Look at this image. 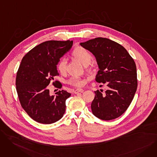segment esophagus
I'll return each instance as SVG.
<instances>
[{
  "label": "esophagus",
  "instance_id": "obj_1",
  "mask_svg": "<svg viewBox=\"0 0 157 157\" xmlns=\"http://www.w3.org/2000/svg\"><path fill=\"white\" fill-rule=\"evenodd\" d=\"M83 91H84V90L83 89H76V90H74V93L75 94H78L79 92H83Z\"/></svg>",
  "mask_w": 157,
  "mask_h": 157
}]
</instances>
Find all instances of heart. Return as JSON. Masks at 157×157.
I'll use <instances>...</instances> for the list:
<instances>
[{
    "instance_id": "b5f03b06",
    "label": "heart",
    "mask_w": 157,
    "mask_h": 157,
    "mask_svg": "<svg viewBox=\"0 0 157 157\" xmlns=\"http://www.w3.org/2000/svg\"><path fill=\"white\" fill-rule=\"evenodd\" d=\"M71 55L73 59H76L82 65L85 66L88 71H93L94 67V65L92 62L93 56L88 49L82 46H77L74 49ZM56 69L60 74H64L67 71V62L66 60L65 59H61L56 65ZM68 83L69 85L74 86L81 87L85 85V81L79 78L72 77L69 80Z\"/></svg>"
}]
</instances>
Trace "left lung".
<instances>
[{
	"instance_id": "obj_1",
	"label": "left lung",
	"mask_w": 157,
	"mask_h": 157,
	"mask_svg": "<svg viewBox=\"0 0 157 157\" xmlns=\"http://www.w3.org/2000/svg\"><path fill=\"white\" fill-rule=\"evenodd\" d=\"M80 45L95 56L99 68L95 80L108 88L103 95L102 90L95 91L91 104L93 114L102 120L118 118L129 107L137 90L134 59L124 47L107 38L97 37Z\"/></svg>"
}]
</instances>
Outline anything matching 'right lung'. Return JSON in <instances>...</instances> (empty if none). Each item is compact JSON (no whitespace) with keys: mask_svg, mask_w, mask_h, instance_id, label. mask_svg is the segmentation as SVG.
Wrapping results in <instances>:
<instances>
[{"mask_svg":"<svg viewBox=\"0 0 157 157\" xmlns=\"http://www.w3.org/2000/svg\"><path fill=\"white\" fill-rule=\"evenodd\" d=\"M72 40H48L32 49L23 56L16 74V86L23 109L36 121L51 124L60 120L65 113V101L71 94L59 90L50 95L48 85L59 81L56 65L71 48ZM57 87L62 88L59 82Z\"/></svg>","mask_w":157,"mask_h":157,"instance_id":"right-lung-1","label":"right lung"}]
</instances>
